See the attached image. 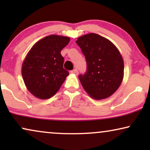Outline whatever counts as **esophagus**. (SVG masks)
Instances as JSON below:
<instances>
[{
	"label": "esophagus",
	"instance_id": "34e87169",
	"mask_svg": "<svg viewBox=\"0 0 150 150\" xmlns=\"http://www.w3.org/2000/svg\"><path fill=\"white\" fill-rule=\"evenodd\" d=\"M70 74H71L78 75V74H79V71H78V70H77L76 69H73V70L70 71Z\"/></svg>",
	"mask_w": 150,
	"mask_h": 150
}]
</instances>
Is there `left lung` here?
Returning <instances> with one entry per match:
<instances>
[{
	"instance_id": "8db88e82",
	"label": "left lung",
	"mask_w": 150,
	"mask_h": 150,
	"mask_svg": "<svg viewBox=\"0 0 150 150\" xmlns=\"http://www.w3.org/2000/svg\"><path fill=\"white\" fill-rule=\"evenodd\" d=\"M76 42L87 61V72L79 76L84 89L95 100L110 97L124 79V63L120 51L110 40L96 33L79 37Z\"/></svg>"
}]
</instances>
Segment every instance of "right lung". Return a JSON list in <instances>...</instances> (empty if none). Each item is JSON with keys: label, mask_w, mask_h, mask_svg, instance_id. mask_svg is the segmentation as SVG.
Listing matches in <instances>:
<instances>
[{"label": "right lung", "mask_w": 150, "mask_h": 150, "mask_svg": "<svg viewBox=\"0 0 150 150\" xmlns=\"http://www.w3.org/2000/svg\"><path fill=\"white\" fill-rule=\"evenodd\" d=\"M68 37L50 35L39 40L26 54L22 76L30 93L46 100L56 94L69 74L63 68L61 51L69 44Z\"/></svg>", "instance_id": "right-lung-1"}]
</instances>
